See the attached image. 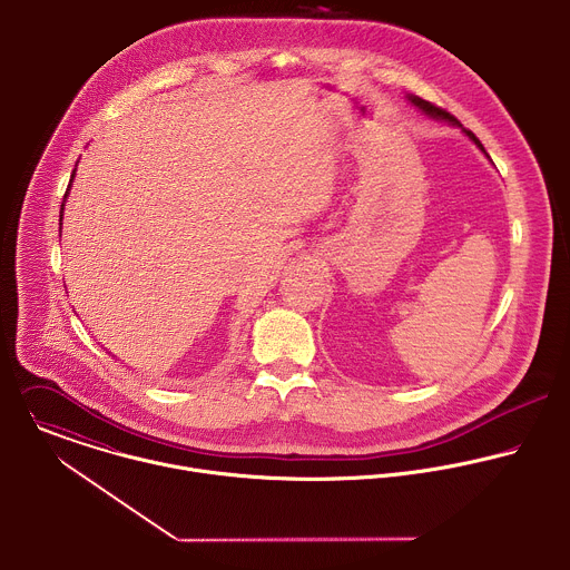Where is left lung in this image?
<instances>
[{
  "label": "left lung",
  "mask_w": 570,
  "mask_h": 570,
  "mask_svg": "<svg viewBox=\"0 0 570 570\" xmlns=\"http://www.w3.org/2000/svg\"><path fill=\"white\" fill-rule=\"evenodd\" d=\"M406 99L415 106V108H420L424 115H429V117H433V119H442V121H449L451 126H458V128H462V124L451 115V112H446V110H442V108H438L435 104H431V101H426V99H422V97H417V95H406ZM462 132H466L469 135V139H473L475 144H478V148L487 155V150H484V146L480 144V139L471 132V130H466V128H462ZM489 157V155H487Z\"/></svg>",
  "instance_id": "left-lung-1"
}]
</instances>
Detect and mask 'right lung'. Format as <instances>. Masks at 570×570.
Returning <instances> with one entry per match:
<instances>
[{"label":"right lung","mask_w":570,"mask_h":570,"mask_svg":"<svg viewBox=\"0 0 570 570\" xmlns=\"http://www.w3.org/2000/svg\"><path fill=\"white\" fill-rule=\"evenodd\" d=\"M75 170H77V166H75ZM75 170H72V177H75ZM72 177H70V181H72ZM68 190H70V184H68ZM68 190H66V195H63V202H66V197H68ZM61 213H63V204H61ZM59 222H61V217H59Z\"/></svg>","instance_id":"add662e5"}]
</instances>
